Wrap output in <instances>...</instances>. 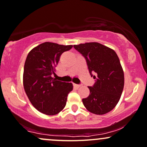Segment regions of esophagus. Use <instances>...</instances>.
Here are the masks:
<instances>
[{"label": "esophagus", "instance_id": "esophagus-1", "mask_svg": "<svg viewBox=\"0 0 147 147\" xmlns=\"http://www.w3.org/2000/svg\"><path fill=\"white\" fill-rule=\"evenodd\" d=\"M74 87H75L76 89H79V88L81 86V85H80V84H74Z\"/></svg>", "mask_w": 147, "mask_h": 147}]
</instances>
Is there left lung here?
I'll use <instances>...</instances> for the list:
<instances>
[{
	"label": "left lung",
	"mask_w": 147,
	"mask_h": 147,
	"mask_svg": "<svg viewBox=\"0 0 147 147\" xmlns=\"http://www.w3.org/2000/svg\"><path fill=\"white\" fill-rule=\"evenodd\" d=\"M74 48L85 58L91 75L97 76L93 86H88L89 96L83 98L86 110L96 115L110 112L118 104L123 87L124 72L115 51L97 42L74 45Z\"/></svg>",
	"instance_id": "1"
}]
</instances>
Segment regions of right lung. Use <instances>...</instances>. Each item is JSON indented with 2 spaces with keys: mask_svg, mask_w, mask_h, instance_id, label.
<instances>
[{
  "mask_svg": "<svg viewBox=\"0 0 147 147\" xmlns=\"http://www.w3.org/2000/svg\"><path fill=\"white\" fill-rule=\"evenodd\" d=\"M72 47L44 42L32 49L26 58L23 72L24 91L32 106L47 115L63 111L67 94L73 88L72 83L58 81L51 77L61 54Z\"/></svg>",
  "mask_w": 147,
  "mask_h": 147,
  "instance_id": "1",
  "label": "right lung"
}]
</instances>
